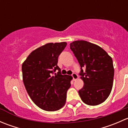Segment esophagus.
<instances>
[{
	"instance_id": "obj_1",
	"label": "esophagus",
	"mask_w": 128,
	"mask_h": 128,
	"mask_svg": "<svg viewBox=\"0 0 128 128\" xmlns=\"http://www.w3.org/2000/svg\"><path fill=\"white\" fill-rule=\"evenodd\" d=\"M72 78H73V80H77V78H78V76H77V74L76 73H73L71 75Z\"/></svg>"
}]
</instances>
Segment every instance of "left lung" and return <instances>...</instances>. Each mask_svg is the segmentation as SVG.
Masks as SVG:
<instances>
[{
    "label": "left lung",
    "mask_w": 128,
    "mask_h": 128,
    "mask_svg": "<svg viewBox=\"0 0 128 128\" xmlns=\"http://www.w3.org/2000/svg\"><path fill=\"white\" fill-rule=\"evenodd\" d=\"M70 48L79 63V75L84 83L78 90L81 99L88 105L102 104L108 97L113 87L114 68L112 58L101 47L83 40L71 42Z\"/></svg>",
    "instance_id": "1"
}]
</instances>
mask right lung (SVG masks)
Instances as JSON below:
<instances>
[{
    "mask_svg": "<svg viewBox=\"0 0 128 128\" xmlns=\"http://www.w3.org/2000/svg\"><path fill=\"white\" fill-rule=\"evenodd\" d=\"M66 42L47 43L32 51L23 63V81L32 101L48 112L60 109L66 104L71 76L62 75L58 57ZM58 70L57 74L54 73Z\"/></svg>",
    "mask_w": 128,
    "mask_h": 128,
    "instance_id": "right-lung-1",
    "label": "right lung"
}]
</instances>
